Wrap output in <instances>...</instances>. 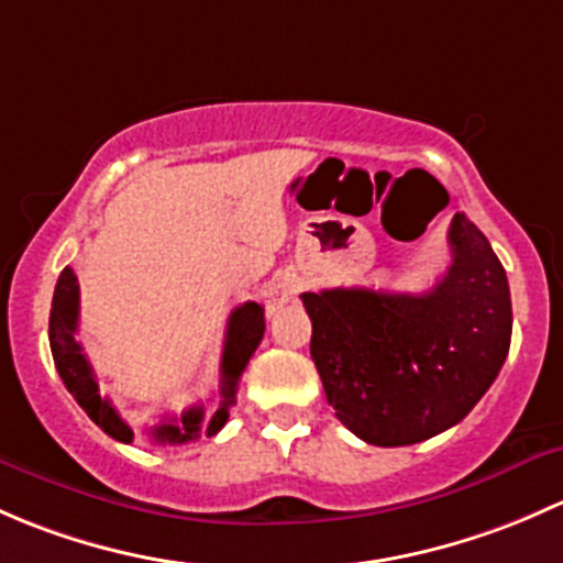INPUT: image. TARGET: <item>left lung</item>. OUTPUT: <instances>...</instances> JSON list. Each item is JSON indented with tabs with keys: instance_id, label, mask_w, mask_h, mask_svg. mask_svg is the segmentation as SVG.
Segmentation results:
<instances>
[{
	"instance_id": "left-lung-1",
	"label": "left lung",
	"mask_w": 563,
	"mask_h": 563,
	"mask_svg": "<svg viewBox=\"0 0 563 563\" xmlns=\"http://www.w3.org/2000/svg\"><path fill=\"white\" fill-rule=\"evenodd\" d=\"M453 263L431 292H303L335 417L363 442L404 448L448 431L485 396L512 339V303L488 239L455 213Z\"/></svg>"
}]
</instances>
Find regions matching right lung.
Masks as SVG:
<instances>
[{
	"mask_svg": "<svg viewBox=\"0 0 563 563\" xmlns=\"http://www.w3.org/2000/svg\"><path fill=\"white\" fill-rule=\"evenodd\" d=\"M75 330H78V276L73 274V268L62 271L59 282L54 289V303H51V322H48V339H51V352H54L56 371H59L62 382L69 393H73L75 401L80 404V409L108 433L115 442H132V428L121 420L119 411L113 409V404L108 398L100 396V385L95 379V371H91L89 361H86L84 350H80L78 339H75ZM265 333V311L263 306L246 300L239 309L230 314L228 322V335H224V352H222V387H219V396L222 404L213 411L208 420L206 409L192 407L184 411L178 420H165L159 426H154L152 439L159 444H187L200 439V433L213 437L217 431H222V426L228 422L230 407L235 404V390H239V379L246 368L249 357L254 355V350L260 346Z\"/></svg>",
	"mask_w": 563,
	"mask_h": 563,
	"instance_id": "obj_1",
	"label": "right lung"
}]
</instances>
